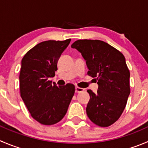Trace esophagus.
<instances>
[{
  "label": "esophagus",
  "mask_w": 148,
  "mask_h": 148,
  "mask_svg": "<svg viewBox=\"0 0 148 148\" xmlns=\"http://www.w3.org/2000/svg\"><path fill=\"white\" fill-rule=\"evenodd\" d=\"M84 88H80V87L78 86H75V92L76 93H80V92H82V91H84Z\"/></svg>",
  "instance_id": "obj_1"
}]
</instances>
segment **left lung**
<instances>
[{"label":"left lung","instance_id":"obj_1","mask_svg":"<svg viewBox=\"0 0 148 148\" xmlns=\"http://www.w3.org/2000/svg\"><path fill=\"white\" fill-rule=\"evenodd\" d=\"M71 47L81 52L88 75L98 81L97 92L87 90L90 95L87 115L97 126H110L121 115L130 94V73L124 56L99 40H78Z\"/></svg>","mask_w":148,"mask_h":148}]
</instances>
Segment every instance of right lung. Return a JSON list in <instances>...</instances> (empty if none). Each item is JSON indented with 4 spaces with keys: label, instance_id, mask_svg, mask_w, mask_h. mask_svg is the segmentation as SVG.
<instances>
[{
    "label": "right lung",
    "instance_id": "add662e5",
    "mask_svg": "<svg viewBox=\"0 0 148 148\" xmlns=\"http://www.w3.org/2000/svg\"><path fill=\"white\" fill-rule=\"evenodd\" d=\"M71 39L46 40L36 45L22 60L19 88L31 116L43 125L58 123L65 115L75 93V86H57L49 78L55 75L57 62Z\"/></svg>",
    "mask_w": 148,
    "mask_h": 148
}]
</instances>
